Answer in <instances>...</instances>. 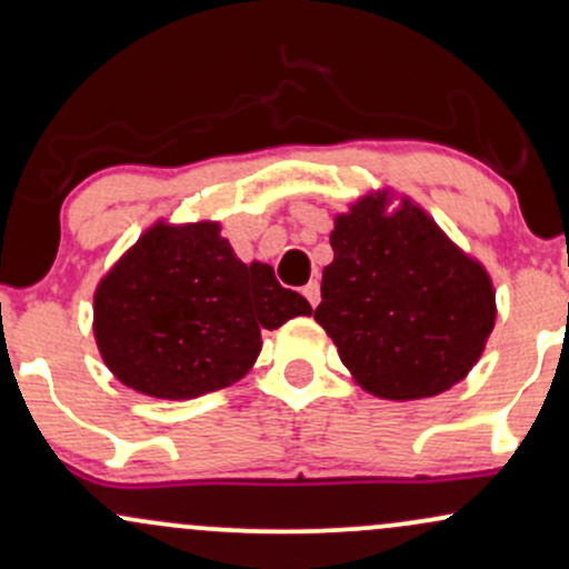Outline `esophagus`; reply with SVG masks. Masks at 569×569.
<instances>
[{
    "mask_svg": "<svg viewBox=\"0 0 569 569\" xmlns=\"http://www.w3.org/2000/svg\"><path fill=\"white\" fill-rule=\"evenodd\" d=\"M302 293L312 307H318V302H321V289H318V280H310V283H307L302 289Z\"/></svg>",
    "mask_w": 569,
    "mask_h": 569,
    "instance_id": "obj_1",
    "label": "esophagus"
}]
</instances>
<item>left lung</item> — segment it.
<instances>
[{
    "label": "left lung",
    "mask_w": 569,
    "mask_h": 569,
    "mask_svg": "<svg viewBox=\"0 0 569 569\" xmlns=\"http://www.w3.org/2000/svg\"><path fill=\"white\" fill-rule=\"evenodd\" d=\"M329 240L316 321L356 385L417 401L466 380L498 318L487 267L390 187L337 213Z\"/></svg>",
    "instance_id": "1"
}]
</instances>
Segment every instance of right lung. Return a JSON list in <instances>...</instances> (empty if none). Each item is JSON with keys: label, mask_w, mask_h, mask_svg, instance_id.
Returning a JSON list of instances; mask_svg holds the SVG:
<instances>
[{"label": "right lung", "mask_w": 569, "mask_h": 569, "mask_svg": "<svg viewBox=\"0 0 569 569\" xmlns=\"http://www.w3.org/2000/svg\"><path fill=\"white\" fill-rule=\"evenodd\" d=\"M310 312L270 264L240 262L219 221L160 219L98 280L93 337L126 388L187 401L243 380L262 331Z\"/></svg>", "instance_id": "add662e5"}]
</instances>
